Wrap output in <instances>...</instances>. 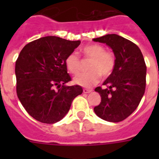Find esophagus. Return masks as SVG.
Here are the masks:
<instances>
[{"instance_id":"34e87169","label":"esophagus","mask_w":159,"mask_h":159,"mask_svg":"<svg viewBox=\"0 0 159 159\" xmlns=\"http://www.w3.org/2000/svg\"><path fill=\"white\" fill-rule=\"evenodd\" d=\"M90 92H92V90L83 89V93H85V94H87V93H90Z\"/></svg>"}]
</instances>
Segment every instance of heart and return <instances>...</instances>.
<instances>
[{
	"label": "heart",
	"instance_id": "1",
	"mask_svg": "<svg viewBox=\"0 0 159 159\" xmlns=\"http://www.w3.org/2000/svg\"><path fill=\"white\" fill-rule=\"evenodd\" d=\"M82 53L87 58H92L90 62V72L80 73L74 77V82L83 87H91L97 84L101 79V75L108 77L112 73L116 58L111 52L100 44H91L82 48ZM65 65L68 72L72 74H77L81 70V60L77 53H71L65 59Z\"/></svg>",
	"mask_w": 159,
	"mask_h": 159
}]
</instances>
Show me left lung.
Returning a JSON list of instances; mask_svg holds the SVG:
<instances>
[{
	"label": "left lung",
	"mask_w": 159,
	"mask_h": 159,
	"mask_svg": "<svg viewBox=\"0 0 159 159\" xmlns=\"http://www.w3.org/2000/svg\"><path fill=\"white\" fill-rule=\"evenodd\" d=\"M93 41L106 43L116 57L113 72L103 82L108 88L95 89L102 102L94 111L104 120L120 122L135 111L144 94L147 68L143 56L135 43L118 34H106Z\"/></svg>",
	"instance_id": "obj_1"
}]
</instances>
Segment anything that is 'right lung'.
Here are the masks:
<instances>
[{
    "instance_id": "1",
    "label": "right lung",
    "mask_w": 159,
    "mask_h": 159,
    "mask_svg": "<svg viewBox=\"0 0 159 159\" xmlns=\"http://www.w3.org/2000/svg\"><path fill=\"white\" fill-rule=\"evenodd\" d=\"M81 41L46 36L26 44L16 62V92L25 111L36 120L54 124L69 111L75 97L82 93L71 81L65 65L68 54Z\"/></svg>"
}]
</instances>
